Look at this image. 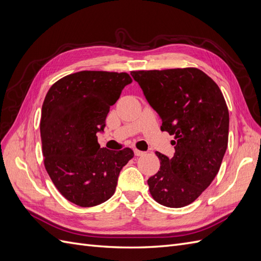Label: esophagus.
<instances>
[{
	"mask_svg": "<svg viewBox=\"0 0 261 261\" xmlns=\"http://www.w3.org/2000/svg\"><path fill=\"white\" fill-rule=\"evenodd\" d=\"M134 151H135V155H137V156H140V155H144L146 152H144V151H140V150H138V149H135L134 150Z\"/></svg>",
	"mask_w": 261,
	"mask_h": 261,
	"instance_id": "34e87169",
	"label": "esophagus"
}]
</instances>
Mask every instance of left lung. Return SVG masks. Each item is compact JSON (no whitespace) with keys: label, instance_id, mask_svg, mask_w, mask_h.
<instances>
[{"label":"left lung","instance_id":"left-lung-1","mask_svg":"<svg viewBox=\"0 0 261 261\" xmlns=\"http://www.w3.org/2000/svg\"><path fill=\"white\" fill-rule=\"evenodd\" d=\"M149 105L160 115L161 130L174 136L175 153L155 152L160 169L148 179L152 198L181 208L215 179L228 140V110L219 86L195 67L130 72Z\"/></svg>","mask_w":261,"mask_h":261}]
</instances>
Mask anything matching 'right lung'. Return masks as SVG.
I'll return each instance as SVG.
<instances>
[{
    "instance_id": "right-lung-1",
    "label": "right lung",
    "mask_w": 261,
    "mask_h": 261,
    "mask_svg": "<svg viewBox=\"0 0 261 261\" xmlns=\"http://www.w3.org/2000/svg\"><path fill=\"white\" fill-rule=\"evenodd\" d=\"M127 73L82 70L51 86L41 111L44 167L63 197L80 207H94L112 197L130 148H100L97 133L126 85Z\"/></svg>"
}]
</instances>
